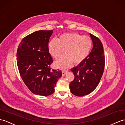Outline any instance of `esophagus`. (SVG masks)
<instances>
[{
	"mask_svg": "<svg viewBox=\"0 0 125 125\" xmlns=\"http://www.w3.org/2000/svg\"><path fill=\"white\" fill-rule=\"evenodd\" d=\"M67 72H68L67 70H63V71H62V76H64V75H65L66 73H67Z\"/></svg>",
	"mask_w": 125,
	"mask_h": 125,
	"instance_id": "esophagus-1",
	"label": "esophagus"
}]
</instances>
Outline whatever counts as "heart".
Wrapping results in <instances>:
<instances>
[{"label": "heart", "mask_w": 125, "mask_h": 125, "mask_svg": "<svg viewBox=\"0 0 125 125\" xmlns=\"http://www.w3.org/2000/svg\"><path fill=\"white\" fill-rule=\"evenodd\" d=\"M91 37L82 36L77 32L64 33L61 34L57 40L52 39L49 42L48 48L49 54L55 59L61 56L65 50L66 55L55 63L60 68H65L72 63L78 65L85 60L92 48Z\"/></svg>", "instance_id": "b5f03b06"}]
</instances>
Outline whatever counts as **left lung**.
<instances>
[{
	"instance_id": "obj_1",
	"label": "left lung",
	"mask_w": 125,
	"mask_h": 125,
	"mask_svg": "<svg viewBox=\"0 0 125 125\" xmlns=\"http://www.w3.org/2000/svg\"><path fill=\"white\" fill-rule=\"evenodd\" d=\"M93 48L87 57L71 71L74 76L70 83V91L77 96L88 95L97 87L103 73L105 56L103 46L98 38L90 33Z\"/></svg>"
}]
</instances>
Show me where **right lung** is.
<instances>
[{"label":"right lung","mask_w":125,"mask_h":125,"mask_svg":"<svg viewBox=\"0 0 125 125\" xmlns=\"http://www.w3.org/2000/svg\"><path fill=\"white\" fill-rule=\"evenodd\" d=\"M52 30L35 31L23 38L17 50V64L22 79L36 95L48 96L55 91L61 70L51 68L53 63L48 45Z\"/></svg>","instance_id":"add662e5"}]
</instances>
